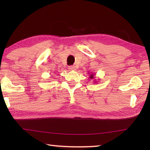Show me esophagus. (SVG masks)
Returning <instances> with one entry per match:
<instances>
[{"instance_id": "34e87169", "label": "esophagus", "mask_w": 150, "mask_h": 150, "mask_svg": "<svg viewBox=\"0 0 150 150\" xmlns=\"http://www.w3.org/2000/svg\"><path fill=\"white\" fill-rule=\"evenodd\" d=\"M69 69L70 71H73V70H75V66H73V65L69 66Z\"/></svg>"}]
</instances>
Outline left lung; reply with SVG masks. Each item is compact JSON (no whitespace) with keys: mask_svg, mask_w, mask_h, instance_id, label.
Instances as JSON below:
<instances>
[{"mask_svg":"<svg viewBox=\"0 0 150 150\" xmlns=\"http://www.w3.org/2000/svg\"><path fill=\"white\" fill-rule=\"evenodd\" d=\"M89 78H90V79H93V78H94V75H93V74H91V75H90Z\"/></svg>","mask_w":150,"mask_h":150,"instance_id":"obj_1","label":"left lung"}]
</instances>
